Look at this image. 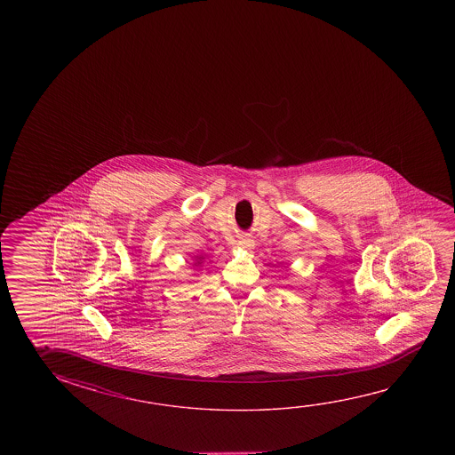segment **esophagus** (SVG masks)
I'll use <instances>...</instances> for the list:
<instances>
[{"mask_svg":"<svg viewBox=\"0 0 455 455\" xmlns=\"http://www.w3.org/2000/svg\"><path fill=\"white\" fill-rule=\"evenodd\" d=\"M253 246H255V243H253V239L251 236H241L238 241V247L241 251H252Z\"/></svg>","mask_w":455,"mask_h":455,"instance_id":"34e87169","label":"esophagus"}]
</instances>
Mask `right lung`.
<instances>
[{
	"label": "right lung",
	"mask_w": 455,
	"mask_h": 455,
	"mask_svg": "<svg viewBox=\"0 0 455 455\" xmlns=\"http://www.w3.org/2000/svg\"><path fill=\"white\" fill-rule=\"evenodd\" d=\"M202 261L203 257H196V259H195L194 267H200V265H202Z\"/></svg>",
	"instance_id": "add662e5"
}]
</instances>
